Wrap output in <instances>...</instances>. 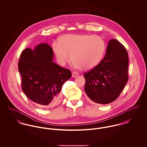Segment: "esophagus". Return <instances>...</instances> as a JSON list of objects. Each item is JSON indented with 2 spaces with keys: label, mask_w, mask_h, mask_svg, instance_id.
I'll return each mask as SVG.
<instances>
[{
  "label": "esophagus",
  "mask_w": 147,
  "mask_h": 147,
  "mask_svg": "<svg viewBox=\"0 0 147 147\" xmlns=\"http://www.w3.org/2000/svg\"><path fill=\"white\" fill-rule=\"evenodd\" d=\"M78 75H79V73H78L76 72H73L72 73V78H75V77H76Z\"/></svg>",
  "instance_id": "34e87169"
}]
</instances>
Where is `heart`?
<instances>
[{"mask_svg": "<svg viewBox=\"0 0 147 147\" xmlns=\"http://www.w3.org/2000/svg\"><path fill=\"white\" fill-rule=\"evenodd\" d=\"M52 49L57 59L64 65L69 58L72 62L82 70L95 68L105 53L106 44L102 38L97 35L65 34L60 37L58 42H53Z\"/></svg>", "mask_w": 147, "mask_h": 147, "instance_id": "b5f03b06", "label": "heart"}]
</instances>
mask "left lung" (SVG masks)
I'll return each instance as SVG.
<instances>
[{"instance_id":"left-lung-1","label":"left lung","mask_w":147,"mask_h":147,"mask_svg":"<svg viewBox=\"0 0 147 147\" xmlns=\"http://www.w3.org/2000/svg\"><path fill=\"white\" fill-rule=\"evenodd\" d=\"M128 57L124 46L110 40L104 58L95 68L84 75L85 92L90 100L100 104L115 101L127 83Z\"/></svg>"}]
</instances>
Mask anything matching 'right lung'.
<instances>
[{"instance_id":"1","label":"right lung","mask_w":147,"mask_h":147,"mask_svg":"<svg viewBox=\"0 0 147 147\" xmlns=\"http://www.w3.org/2000/svg\"><path fill=\"white\" fill-rule=\"evenodd\" d=\"M53 49L46 43L34 49L26 48L21 53L19 71L22 89L26 97L37 105L53 107L61 102L63 84L71 77V72L53 61Z\"/></svg>"}]
</instances>
